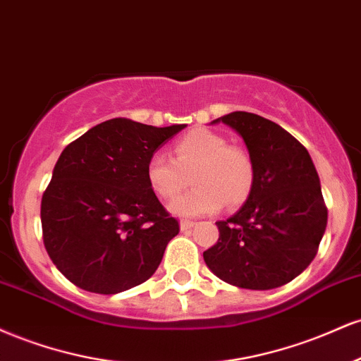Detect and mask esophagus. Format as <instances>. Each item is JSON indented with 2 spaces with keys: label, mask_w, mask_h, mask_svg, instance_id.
Segmentation results:
<instances>
[{
  "label": "esophagus",
  "mask_w": 361,
  "mask_h": 361,
  "mask_svg": "<svg viewBox=\"0 0 361 361\" xmlns=\"http://www.w3.org/2000/svg\"><path fill=\"white\" fill-rule=\"evenodd\" d=\"M194 224H196V223H194V221H189V219H182V221H180V230H182V231L190 230V228H192Z\"/></svg>",
  "instance_id": "34e87169"
}]
</instances>
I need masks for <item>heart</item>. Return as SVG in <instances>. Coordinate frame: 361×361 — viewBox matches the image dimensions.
Listing matches in <instances>:
<instances>
[{"instance_id":"heart-1","label":"heart","mask_w":361,"mask_h":361,"mask_svg":"<svg viewBox=\"0 0 361 361\" xmlns=\"http://www.w3.org/2000/svg\"><path fill=\"white\" fill-rule=\"evenodd\" d=\"M196 185L177 197L171 211L177 216L213 214L223 204L238 207L255 188V162L240 145L223 135L196 128L172 145V159L154 154L145 167V179L160 199H173L188 185Z\"/></svg>"}]
</instances>
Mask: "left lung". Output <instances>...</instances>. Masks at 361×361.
I'll list each match as a JSON object with an SVG mask.
<instances>
[{
  "mask_svg": "<svg viewBox=\"0 0 361 361\" xmlns=\"http://www.w3.org/2000/svg\"><path fill=\"white\" fill-rule=\"evenodd\" d=\"M219 120L247 143L255 188L238 213L216 223L219 238L202 257L231 286L275 289L302 274L319 248L328 224L319 176L306 147L277 123L247 111Z\"/></svg>",
  "mask_w": 361,
  "mask_h": 361,
  "instance_id": "obj_1",
  "label": "left lung"
}]
</instances>
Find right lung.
<instances>
[{"mask_svg": "<svg viewBox=\"0 0 361 361\" xmlns=\"http://www.w3.org/2000/svg\"><path fill=\"white\" fill-rule=\"evenodd\" d=\"M184 126L113 118L63 148L40 218L47 253L74 286L118 294L159 269L179 221L148 188L145 167Z\"/></svg>", "mask_w": 361, "mask_h": 361, "instance_id": "right-lung-1", "label": "right lung"}]
</instances>
